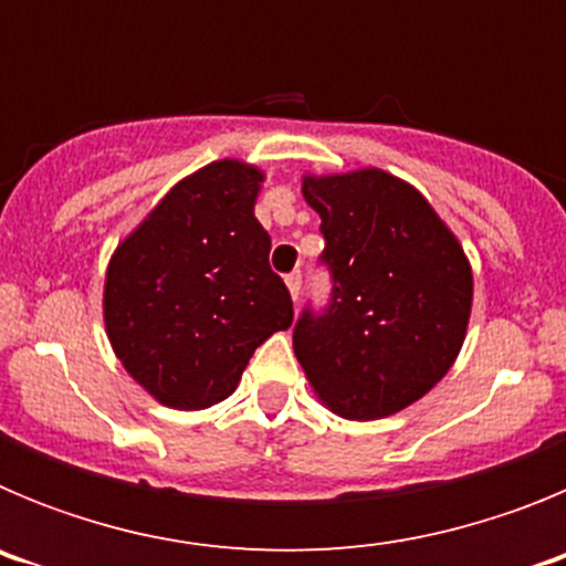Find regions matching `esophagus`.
Segmentation results:
<instances>
[{"label":"esophagus","instance_id":"1","mask_svg":"<svg viewBox=\"0 0 566 566\" xmlns=\"http://www.w3.org/2000/svg\"><path fill=\"white\" fill-rule=\"evenodd\" d=\"M286 286H289V294H292V297L297 300V297H300V286H303V274H300V272L289 274V277H286Z\"/></svg>","mask_w":566,"mask_h":566}]
</instances>
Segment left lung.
<instances>
[{"label": "left lung", "instance_id": "1", "mask_svg": "<svg viewBox=\"0 0 566 566\" xmlns=\"http://www.w3.org/2000/svg\"><path fill=\"white\" fill-rule=\"evenodd\" d=\"M319 214L332 303L303 312L297 354L319 402L345 419L402 411L451 371L468 334L473 272L419 189L385 169L303 175Z\"/></svg>", "mask_w": 566, "mask_h": 566}]
</instances>
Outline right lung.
Segmentation results:
<instances>
[{"label": "right lung", "instance_id": "obj_1", "mask_svg": "<svg viewBox=\"0 0 566 566\" xmlns=\"http://www.w3.org/2000/svg\"><path fill=\"white\" fill-rule=\"evenodd\" d=\"M263 172L223 158L164 195L109 258L104 326L153 399L201 411L238 388L260 343L294 319L254 218Z\"/></svg>", "mask_w": 566, "mask_h": 566}]
</instances>
